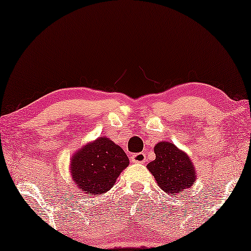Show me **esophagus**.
<instances>
[{
  "instance_id": "esophagus-1",
  "label": "esophagus",
  "mask_w": 251,
  "mask_h": 251,
  "mask_svg": "<svg viewBox=\"0 0 251 251\" xmlns=\"http://www.w3.org/2000/svg\"><path fill=\"white\" fill-rule=\"evenodd\" d=\"M147 160L146 154L143 152H139V153H134L131 157V161L134 163H145V161Z\"/></svg>"
}]
</instances>
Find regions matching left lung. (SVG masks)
I'll list each match as a JSON object with an SVG mask.
<instances>
[{
  "mask_svg": "<svg viewBox=\"0 0 251 251\" xmlns=\"http://www.w3.org/2000/svg\"><path fill=\"white\" fill-rule=\"evenodd\" d=\"M153 150L155 159L148 163L147 168L160 189L168 196L176 197L192 187L197 172L194 162L184 151L168 141L158 142Z\"/></svg>",
  "mask_w": 251,
  "mask_h": 251,
  "instance_id": "8db88e82",
  "label": "left lung"
}]
</instances>
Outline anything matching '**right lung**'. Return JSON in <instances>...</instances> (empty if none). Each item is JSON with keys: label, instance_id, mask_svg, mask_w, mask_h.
<instances>
[{"label": "right lung", "instance_id": "right-lung-1", "mask_svg": "<svg viewBox=\"0 0 251 251\" xmlns=\"http://www.w3.org/2000/svg\"><path fill=\"white\" fill-rule=\"evenodd\" d=\"M129 166V158L120 146L106 137L90 141L76 150L70 161V174L83 195L105 194Z\"/></svg>", "mask_w": 251, "mask_h": 251}]
</instances>
